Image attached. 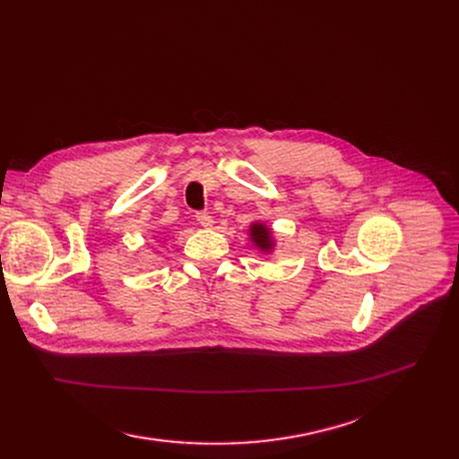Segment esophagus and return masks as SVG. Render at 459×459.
Here are the masks:
<instances>
[{
	"label": "esophagus",
	"mask_w": 459,
	"mask_h": 459,
	"mask_svg": "<svg viewBox=\"0 0 459 459\" xmlns=\"http://www.w3.org/2000/svg\"><path fill=\"white\" fill-rule=\"evenodd\" d=\"M197 221H199L201 227H204V229H210V227L213 225L212 215H208L206 212H199V213H197Z\"/></svg>",
	"instance_id": "1"
}]
</instances>
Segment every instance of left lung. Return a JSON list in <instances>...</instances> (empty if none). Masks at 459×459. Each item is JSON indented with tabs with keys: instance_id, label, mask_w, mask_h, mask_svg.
I'll list each match as a JSON object with an SVG mask.
<instances>
[{
	"instance_id": "obj_1",
	"label": "left lung",
	"mask_w": 459,
	"mask_h": 459,
	"mask_svg": "<svg viewBox=\"0 0 459 459\" xmlns=\"http://www.w3.org/2000/svg\"><path fill=\"white\" fill-rule=\"evenodd\" d=\"M249 239L255 249L264 255H272L275 251V236L273 230L262 221H253L249 225Z\"/></svg>"
}]
</instances>
